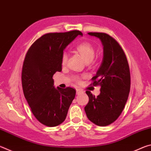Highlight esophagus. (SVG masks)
<instances>
[{"label": "esophagus", "instance_id": "34e87169", "mask_svg": "<svg viewBox=\"0 0 151 151\" xmlns=\"http://www.w3.org/2000/svg\"><path fill=\"white\" fill-rule=\"evenodd\" d=\"M83 93V90H81V89H80V88H77V89H76V94H81V93Z\"/></svg>", "mask_w": 151, "mask_h": 151}]
</instances>
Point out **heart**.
<instances>
[{
	"label": "heart",
	"instance_id": "heart-1",
	"mask_svg": "<svg viewBox=\"0 0 151 151\" xmlns=\"http://www.w3.org/2000/svg\"><path fill=\"white\" fill-rule=\"evenodd\" d=\"M76 50L80 53L82 57L86 63L91 62L95 56V48L92 45L91 43L87 42H84L80 43V44L76 46ZM68 56L66 52H63L61 55V64L62 65H65L68 61ZM75 79L76 81L80 82L81 78L78 76H75Z\"/></svg>",
	"mask_w": 151,
	"mask_h": 151
}]
</instances>
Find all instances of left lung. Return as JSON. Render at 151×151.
<instances>
[{
	"label": "left lung",
	"instance_id": "obj_1",
	"mask_svg": "<svg viewBox=\"0 0 151 151\" xmlns=\"http://www.w3.org/2000/svg\"><path fill=\"white\" fill-rule=\"evenodd\" d=\"M101 40L103 45V63L92 78L91 85L101 86V93L95 96L86 91L89 101L85 107L88 119L98 126L105 127L121 115L129 97L131 74L129 63L121 45L104 32H88Z\"/></svg>",
	"mask_w": 151,
	"mask_h": 151
}]
</instances>
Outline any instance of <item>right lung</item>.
Instances as JSON below:
<instances>
[{"mask_svg":"<svg viewBox=\"0 0 151 151\" xmlns=\"http://www.w3.org/2000/svg\"><path fill=\"white\" fill-rule=\"evenodd\" d=\"M78 35L83 33L76 30L47 33L32 43L25 56L21 75L24 95L36 119L45 126L62 123L75 97L73 88H55L52 76L62 70L63 50Z\"/></svg>","mask_w":151,"mask_h":151,"instance_id":"1","label":"right lung"}]
</instances>
